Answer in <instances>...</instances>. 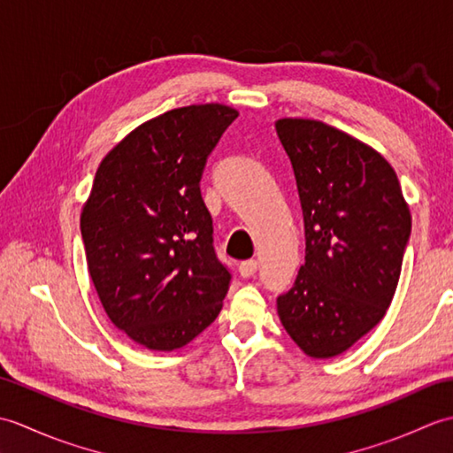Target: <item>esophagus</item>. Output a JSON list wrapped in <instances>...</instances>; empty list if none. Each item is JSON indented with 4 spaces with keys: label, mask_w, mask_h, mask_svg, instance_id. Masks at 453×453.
Masks as SVG:
<instances>
[{
    "label": "esophagus",
    "mask_w": 453,
    "mask_h": 453,
    "mask_svg": "<svg viewBox=\"0 0 453 453\" xmlns=\"http://www.w3.org/2000/svg\"><path fill=\"white\" fill-rule=\"evenodd\" d=\"M257 266H258L257 261H243L242 265H239V274H242L243 278L253 276L257 273Z\"/></svg>",
    "instance_id": "1"
}]
</instances>
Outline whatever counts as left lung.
<instances>
[{
    "label": "left lung",
    "mask_w": 453,
    "mask_h": 453,
    "mask_svg": "<svg viewBox=\"0 0 453 453\" xmlns=\"http://www.w3.org/2000/svg\"><path fill=\"white\" fill-rule=\"evenodd\" d=\"M303 210L305 263L278 296L286 333L333 358L378 325L397 290L411 211L395 171L368 143L310 119L276 120Z\"/></svg>",
    "instance_id": "8db88e82"
}]
</instances>
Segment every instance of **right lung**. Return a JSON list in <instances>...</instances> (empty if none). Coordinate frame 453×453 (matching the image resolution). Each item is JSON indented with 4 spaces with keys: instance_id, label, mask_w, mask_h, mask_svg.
<instances>
[{
    "instance_id": "obj_1",
    "label": "right lung",
    "mask_w": 453,
    "mask_h": 453,
    "mask_svg": "<svg viewBox=\"0 0 453 453\" xmlns=\"http://www.w3.org/2000/svg\"><path fill=\"white\" fill-rule=\"evenodd\" d=\"M237 117L208 103L140 124L103 157L83 204L95 290L114 326L150 350L182 349L224 305L232 274L211 245L200 179Z\"/></svg>"
}]
</instances>
